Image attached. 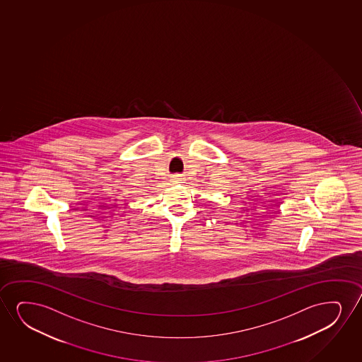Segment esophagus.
<instances>
[{"label":"esophagus","mask_w":362,"mask_h":362,"mask_svg":"<svg viewBox=\"0 0 362 362\" xmlns=\"http://www.w3.org/2000/svg\"><path fill=\"white\" fill-rule=\"evenodd\" d=\"M173 180H174L175 183H181V181H182L181 176H179V175H176V176H175L174 179Z\"/></svg>","instance_id":"obj_1"}]
</instances>
